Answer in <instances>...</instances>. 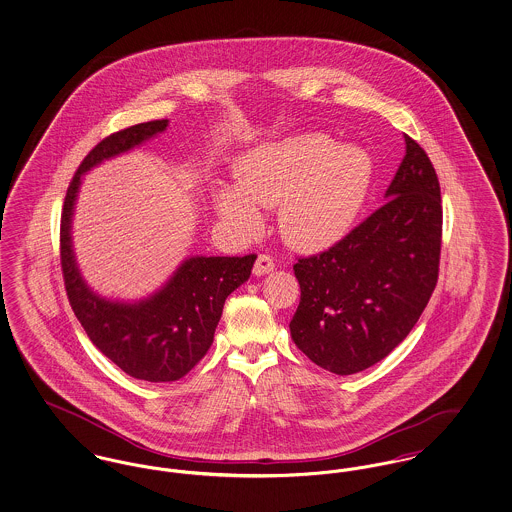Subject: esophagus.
<instances>
[{"instance_id":"esophagus-1","label":"esophagus","mask_w":512,"mask_h":512,"mask_svg":"<svg viewBox=\"0 0 512 512\" xmlns=\"http://www.w3.org/2000/svg\"><path fill=\"white\" fill-rule=\"evenodd\" d=\"M270 270H274V259L267 255V253H261L259 257H257V261H255V265H253V272L257 274V276H263V274H268Z\"/></svg>"}]
</instances>
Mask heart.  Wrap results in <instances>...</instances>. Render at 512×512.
<instances>
[{
    "label": "heart",
    "mask_w": 512,
    "mask_h": 512,
    "mask_svg": "<svg viewBox=\"0 0 512 512\" xmlns=\"http://www.w3.org/2000/svg\"><path fill=\"white\" fill-rule=\"evenodd\" d=\"M236 188L215 195L219 215L238 230L259 228V209L280 207L288 244L320 251L338 244L359 217L374 178L372 157L338 146L322 132H305L253 147L234 165Z\"/></svg>",
    "instance_id": "heart-1"
}]
</instances>
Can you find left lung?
<instances>
[{
    "label": "left lung",
    "mask_w": 512,
    "mask_h": 512,
    "mask_svg": "<svg viewBox=\"0 0 512 512\" xmlns=\"http://www.w3.org/2000/svg\"><path fill=\"white\" fill-rule=\"evenodd\" d=\"M405 144L388 201L338 244L293 265L301 299L290 322L292 340L334 374H355L388 357L438 284V174L407 134Z\"/></svg>",
    "instance_id": "8db88e82"
}]
</instances>
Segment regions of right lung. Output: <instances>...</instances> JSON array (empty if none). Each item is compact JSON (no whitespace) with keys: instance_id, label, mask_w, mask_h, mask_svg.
I'll return each instance as SVG.
<instances>
[{"instance_id":"obj_1","label":"right lung","mask_w":512,"mask_h":512,"mask_svg":"<svg viewBox=\"0 0 512 512\" xmlns=\"http://www.w3.org/2000/svg\"><path fill=\"white\" fill-rule=\"evenodd\" d=\"M167 124V119L142 122L103 138L74 172L59 232L61 270L74 315L107 359L132 378L146 382H174L205 357L226 297L249 278L257 259L255 253L192 257L174 272L161 292L134 305L113 303L88 290L74 263L71 245V217L80 178L103 159L163 132Z\"/></svg>"}]
</instances>
